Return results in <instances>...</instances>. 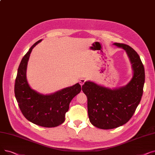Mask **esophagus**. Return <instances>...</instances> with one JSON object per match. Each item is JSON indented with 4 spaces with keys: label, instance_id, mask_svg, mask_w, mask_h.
<instances>
[{
    "label": "esophagus",
    "instance_id": "obj_1",
    "mask_svg": "<svg viewBox=\"0 0 155 155\" xmlns=\"http://www.w3.org/2000/svg\"><path fill=\"white\" fill-rule=\"evenodd\" d=\"M85 80L84 79V78H82V79H80V80H79V84H80V85H81V86H82L84 84H85Z\"/></svg>",
    "mask_w": 155,
    "mask_h": 155
}]
</instances>
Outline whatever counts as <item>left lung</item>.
<instances>
[{"mask_svg": "<svg viewBox=\"0 0 155 155\" xmlns=\"http://www.w3.org/2000/svg\"><path fill=\"white\" fill-rule=\"evenodd\" d=\"M124 49L132 64L133 77L126 86L110 89L86 82L82 91L87 97L88 114L94 126L110 129L123 126L132 117L139 105L145 80L144 68L140 56L129 45L114 43Z\"/></svg>", "mask_w": 155, "mask_h": 155, "instance_id": "8db88e82", "label": "left lung"}]
</instances>
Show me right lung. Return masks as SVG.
I'll return each mask as SVG.
<instances>
[{
  "instance_id": "1",
  "label": "right lung",
  "mask_w": 155,
  "mask_h": 155,
  "mask_svg": "<svg viewBox=\"0 0 155 155\" xmlns=\"http://www.w3.org/2000/svg\"><path fill=\"white\" fill-rule=\"evenodd\" d=\"M41 41V39L36 42L22 58L15 81L14 93L20 110L29 121L42 127H53L64 121L70 103L80 92L81 86L77 83L50 95L41 94L30 87L26 78L28 61L32 50Z\"/></svg>"
}]
</instances>
